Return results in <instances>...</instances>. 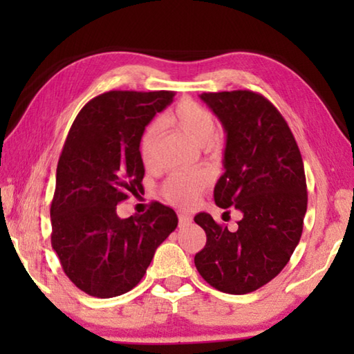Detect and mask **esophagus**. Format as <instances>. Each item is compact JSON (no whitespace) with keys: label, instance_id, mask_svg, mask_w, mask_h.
I'll return each instance as SVG.
<instances>
[{"label":"esophagus","instance_id":"34e87169","mask_svg":"<svg viewBox=\"0 0 354 354\" xmlns=\"http://www.w3.org/2000/svg\"><path fill=\"white\" fill-rule=\"evenodd\" d=\"M178 221H179V226H187L192 223V218L189 215H184V214H179L178 215Z\"/></svg>","mask_w":354,"mask_h":354}]
</instances>
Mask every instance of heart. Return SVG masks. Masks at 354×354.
Instances as JSON below:
<instances>
[{"label":"heart","instance_id":"heart-1","mask_svg":"<svg viewBox=\"0 0 354 354\" xmlns=\"http://www.w3.org/2000/svg\"><path fill=\"white\" fill-rule=\"evenodd\" d=\"M164 122L175 127L178 131L189 137L195 145L201 147L206 153L217 151L220 147V137L215 133V117L206 106L196 103L194 100H183L164 115ZM162 123L154 120L143 131L140 139V154L143 160H149L153 156L154 147L158 143ZM207 185V176L201 173L184 175L175 173L164 184L165 198L178 206L187 207L200 198L203 190Z\"/></svg>","mask_w":354,"mask_h":354}]
</instances>
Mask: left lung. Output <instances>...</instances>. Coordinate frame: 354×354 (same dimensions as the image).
Returning <instances> with one entry per match:
<instances>
[{"mask_svg": "<svg viewBox=\"0 0 354 354\" xmlns=\"http://www.w3.org/2000/svg\"><path fill=\"white\" fill-rule=\"evenodd\" d=\"M226 131L225 173L217 206L243 214L231 232L211 215H195L206 245L195 254L198 273L215 289L243 295L266 286L289 262L303 232L308 187L301 153L281 112L261 93H201Z\"/></svg>", "mask_w": 354, "mask_h": 354, "instance_id": "left-lung-1", "label": "left lung"}]
</instances>
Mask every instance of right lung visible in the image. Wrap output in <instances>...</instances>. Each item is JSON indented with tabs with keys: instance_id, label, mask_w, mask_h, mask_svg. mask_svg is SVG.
<instances>
[{
	"instance_id": "add662e5",
	"label": "right lung",
	"mask_w": 354,
	"mask_h": 354,
	"mask_svg": "<svg viewBox=\"0 0 354 354\" xmlns=\"http://www.w3.org/2000/svg\"><path fill=\"white\" fill-rule=\"evenodd\" d=\"M173 97L169 91L101 93L68 131L50 209L51 245L65 274L87 295L129 292L178 226L175 211L158 201L142 215H117V205L143 189L142 134Z\"/></svg>"
}]
</instances>
